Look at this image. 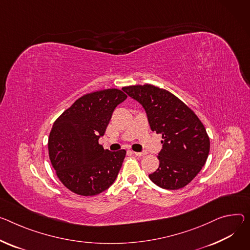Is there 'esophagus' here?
<instances>
[{"instance_id":"esophagus-1","label":"esophagus","mask_w":250,"mask_h":250,"mask_svg":"<svg viewBox=\"0 0 250 250\" xmlns=\"http://www.w3.org/2000/svg\"><path fill=\"white\" fill-rule=\"evenodd\" d=\"M134 155H137V156H143V155H145L146 153L145 152H137V151H131Z\"/></svg>"}]
</instances>
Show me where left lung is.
Returning a JSON list of instances; mask_svg holds the SVG:
<instances>
[{
    "mask_svg": "<svg viewBox=\"0 0 250 250\" xmlns=\"http://www.w3.org/2000/svg\"><path fill=\"white\" fill-rule=\"evenodd\" d=\"M146 112L152 131L162 133L160 167L148 177L165 189H179L188 185L206 165L209 138L195 113L178 98L151 84L123 87Z\"/></svg>",
    "mask_w": 250,
    "mask_h": 250,
    "instance_id": "left-lung-1",
    "label": "left lung"
}]
</instances>
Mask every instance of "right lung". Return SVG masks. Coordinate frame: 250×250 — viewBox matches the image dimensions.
<instances>
[{
    "label": "right lung",
    "instance_id": "1",
    "mask_svg": "<svg viewBox=\"0 0 250 250\" xmlns=\"http://www.w3.org/2000/svg\"><path fill=\"white\" fill-rule=\"evenodd\" d=\"M126 98L118 88L84 95L54 123L49 138L50 160L62 184L71 191L92 196L115 183L126 151L104 149L99 139L113 110Z\"/></svg>",
    "mask_w": 250,
    "mask_h": 250
}]
</instances>
